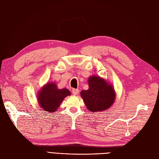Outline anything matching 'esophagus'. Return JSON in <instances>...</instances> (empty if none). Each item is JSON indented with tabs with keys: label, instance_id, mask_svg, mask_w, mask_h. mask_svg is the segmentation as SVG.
I'll list each match as a JSON object with an SVG mask.
<instances>
[{
	"label": "esophagus",
	"instance_id": "obj_1",
	"mask_svg": "<svg viewBox=\"0 0 159 159\" xmlns=\"http://www.w3.org/2000/svg\"><path fill=\"white\" fill-rule=\"evenodd\" d=\"M72 93H73V94L75 95H78V93H79V89H74L73 90H72Z\"/></svg>",
	"mask_w": 159,
	"mask_h": 159
}]
</instances>
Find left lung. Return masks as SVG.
<instances>
[{"label":"left lung","instance_id":"obj_1","mask_svg":"<svg viewBox=\"0 0 159 159\" xmlns=\"http://www.w3.org/2000/svg\"><path fill=\"white\" fill-rule=\"evenodd\" d=\"M88 81L89 89L80 95L90 112H102L111 107L116 98L113 85L98 75L90 76Z\"/></svg>","mask_w":159,"mask_h":159}]
</instances>
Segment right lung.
Returning a JSON list of instances; mask_svg holds the SVG:
<instances>
[{"instance_id":"1","label":"right lung","mask_w":159,"mask_h":159,"mask_svg":"<svg viewBox=\"0 0 159 159\" xmlns=\"http://www.w3.org/2000/svg\"><path fill=\"white\" fill-rule=\"evenodd\" d=\"M71 95L69 89H59L54 82L46 83L38 91L37 101L40 107L46 111L54 113L65 98Z\"/></svg>"}]
</instances>
